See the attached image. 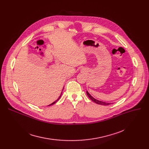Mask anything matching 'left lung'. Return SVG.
Listing matches in <instances>:
<instances>
[{"label":"left lung","instance_id":"1","mask_svg":"<svg viewBox=\"0 0 149 149\" xmlns=\"http://www.w3.org/2000/svg\"><path fill=\"white\" fill-rule=\"evenodd\" d=\"M87 93L88 97L93 101H94V102H95V103H97V104H100V105H108L111 104V103L105 102L101 101H100V100H98L94 98L93 96H91V95L90 94V93H89L87 91V93Z\"/></svg>","mask_w":149,"mask_h":149}]
</instances>
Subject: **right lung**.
<instances>
[{
  "mask_svg": "<svg viewBox=\"0 0 149 149\" xmlns=\"http://www.w3.org/2000/svg\"><path fill=\"white\" fill-rule=\"evenodd\" d=\"M62 93H61V95H60V96H59V98H58V99H57V100H56V101H54V102H52V104H49V105H48V106H49V105H53V104H55V102H57V101H58V100H59V98H61V95H62Z\"/></svg>",
  "mask_w": 149,
  "mask_h": 149,
  "instance_id": "obj_1",
  "label": "right lung"
}]
</instances>
